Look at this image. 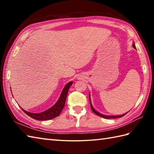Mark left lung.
<instances>
[{"instance_id":"left-lung-1","label":"left lung","mask_w":154,"mask_h":154,"mask_svg":"<svg viewBox=\"0 0 154 154\" xmlns=\"http://www.w3.org/2000/svg\"><path fill=\"white\" fill-rule=\"evenodd\" d=\"M133 47L134 48H136V47H135V45H134V44H133ZM89 100H90V104H91V109H92V110L93 111V112L94 113V114H96L97 115H98V116H100V117H103V118H104V119H116V118H120V117H122V116H124V115H125V114H126H126H122V115H120V116H106V115H103V114H100V113H99V112H98L97 111H96L94 109V108L93 107V106H92V104H91V99H90V95H89ZM128 113V112H127Z\"/></svg>"}]
</instances>
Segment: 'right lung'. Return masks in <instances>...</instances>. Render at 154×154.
<instances>
[{
	"label": "right lung",
	"mask_w": 154,
	"mask_h": 154,
	"mask_svg": "<svg viewBox=\"0 0 154 154\" xmlns=\"http://www.w3.org/2000/svg\"><path fill=\"white\" fill-rule=\"evenodd\" d=\"M72 84H73V82L71 81V82L68 83L65 86V87L63 88V90L62 91V93L61 94L60 99H59L57 100V102L55 103L51 108H50V109L45 110L44 112H42L41 113H38V114L29 112H27V111L23 110L22 109V110L24 111L27 115L30 116L31 118H32V119H34L35 120H48L54 119V118L60 115L62 110L63 109L65 100H66V98L67 96L68 91L69 89V87H71Z\"/></svg>",
	"instance_id": "obj_1"
}]
</instances>
